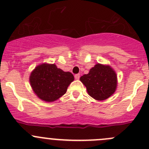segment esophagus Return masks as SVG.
Instances as JSON below:
<instances>
[{
    "instance_id": "obj_1",
    "label": "esophagus",
    "mask_w": 149,
    "mask_h": 149,
    "mask_svg": "<svg viewBox=\"0 0 149 149\" xmlns=\"http://www.w3.org/2000/svg\"><path fill=\"white\" fill-rule=\"evenodd\" d=\"M79 77H80V76H79V74H77L74 75V78L76 79H79Z\"/></svg>"
}]
</instances>
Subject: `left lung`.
<instances>
[{"label": "left lung", "instance_id": "1", "mask_svg": "<svg viewBox=\"0 0 149 149\" xmlns=\"http://www.w3.org/2000/svg\"><path fill=\"white\" fill-rule=\"evenodd\" d=\"M86 87L88 93L94 99L104 101L115 92L117 85L116 72L109 65L97 64L90 70L89 73L80 77Z\"/></svg>", "mask_w": 149, "mask_h": 149}]
</instances>
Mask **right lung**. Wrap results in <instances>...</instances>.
<instances>
[{
	"instance_id": "1",
	"label": "right lung",
	"mask_w": 149,
	"mask_h": 149,
	"mask_svg": "<svg viewBox=\"0 0 149 149\" xmlns=\"http://www.w3.org/2000/svg\"><path fill=\"white\" fill-rule=\"evenodd\" d=\"M70 72H64L54 64H42L31 72L29 82L34 93L41 100L53 102L66 93L74 80Z\"/></svg>"
}]
</instances>
